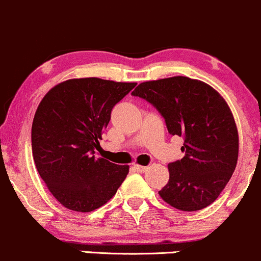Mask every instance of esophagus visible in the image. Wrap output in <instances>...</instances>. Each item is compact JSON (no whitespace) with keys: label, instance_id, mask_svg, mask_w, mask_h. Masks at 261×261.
Returning a JSON list of instances; mask_svg holds the SVG:
<instances>
[{"label":"esophagus","instance_id":"34e87169","mask_svg":"<svg viewBox=\"0 0 261 261\" xmlns=\"http://www.w3.org/2000/svg\"><path fill=\"white\" fill-rule=\"evenodd\" d=\"M133 168L135 172H139V173H145L147 170V167H144V165H139V164H135Z\"/></svg>","mask_w":261,"mask_h":261}]
</instances>
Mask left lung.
<instances>
[{
    "instance_id": "8db88e82",
    "label": "left lung",
    "mask_w": 261,
    "mask_h": 261,
    "mask_svg": "<svg viewBox=\"0 0 261 261\" xmlns=\"http://www.w3.org/2000/svg\"><path fill=\"white\" fill-rule=\"evenodd\" d=\"M131 94L159 111L170 135L184 139V156L169 163V181L159 196L180 211L213 203L239 156L238 128L225 99L208 84L180 75L144 82Z\"/></svg>"
}]
</instances>
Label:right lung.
I'll return each instance as SVG.
<instances>
[{
    "label": "right lung",
    "mask_w": 261,
    "mask_h": 261,
    "mask_svg": "<svg viewBox=\"0 0 261 261\" xmlns=\"http://www.w3.org/2000/svg\"><path fill=\"white\" fill-rule=\"evenodd\" d=\"M136 83L80 78L57 84L34 116L35 167L50 193L68 210L91 212L110 201L128 165L94 158L111 111Z\"/></svg>",
    "instance_id": "obj_1"
}]
</instances>
